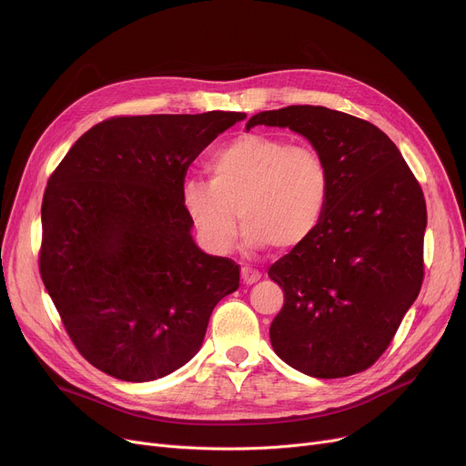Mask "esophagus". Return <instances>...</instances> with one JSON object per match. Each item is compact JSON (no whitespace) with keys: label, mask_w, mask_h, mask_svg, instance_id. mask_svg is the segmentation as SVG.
<instances>
[{"label":"esophagus","mask_w":466,"mask_h":466,"mask_svg":"<svg viewBox=\"0 0 466 466\" xmlns=\"http://www.w3.org/2000/svg\"><path fill=\"white\" fill-rule=\"evenodd\" d=\"M260 278H262V274L257 270V268H251V266H243L241 268V281L246 283V285H253Z\"/></svg>","instance_id":"1"}]
</instances>
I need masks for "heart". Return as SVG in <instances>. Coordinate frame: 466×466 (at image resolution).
I'll list each match as a JSON object with an SVG mask.
<instances>
[{"mask_svg":"<svg viewBox=\"0 0 466 466\" xmlns=\"http://www.w3.org/2000/svg\"><path fill=\"white\" fill-rule=\"evenodd\" d=\"M209 181L188 177L181 202L202 241L228 253L238 238L262 249H295L319 228L327 211L330 179L325 158L309 145L264 134L232 137L206 162Z\"/></svg>","mask_w":466,"mask_h":466,"instance_id":"1","label":"heart"}]
</instances>
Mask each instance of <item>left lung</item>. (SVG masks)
<instances>
[{"instance_id":"8db88e82","label":"left lung","mask_w":466,"mask_h":466,"mask_svg":"<svg viewBox=\"0 0 466 466\" xmlns=\"http://www.w3.org/2000/svg\"><path fill=\"white\" fill-rule=\"evenodd\" d=\"M290 128L329 167L319 228L268 276L285 302L272 348L308 376L359 374L383 355L423 283L427 206L397 145L372 122L321 106L262 111L248 128Z\"/></svg>"}]
</instances>
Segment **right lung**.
I'll return each instance as SVG.
<instances>
[{
    "mask_svg": "<svg viewBox=\"0 0 466 466\" xmlns=\"http://www.w3.org/2000/svg\"><path fill=\"white\" fill-rule=\"evenodd\" d=\"M246 113L113 116L48 177L39 274L73 346L97 370L151 381L198 353L239 266L190 236L181 185L192 160Z\"/></svg>",
    "mask_w": 466,
    "mask_h": 466,
    "instance_id": "obj_1",
    "label": "right lung"
}]
</instances>
